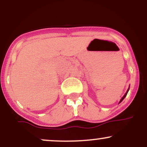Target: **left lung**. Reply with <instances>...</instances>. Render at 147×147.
Returning a JSON list of instances; mask_svg holds the SVG:
<instances>
[{"label": "left lung", "mask_w": 147, "mask_h": 147, "mask_svg": "<svg viewBox=\"0 0 147 147\" xmlns=\"http://www.w3.org/2000/svg\"><path fill=\"white\" fill-rule=\"evenodd\" d=\"M129 88H130V87H129ZM129 88H128V90H127V91H126V93H125V95H124V96H123V97H122V98L120 99V101H119V103H120V102H122L123 99H124L125 98V97H126V95H127L128 92H129Z\"/></svg>", "instance_id": "obj_1"}]
</instances>
